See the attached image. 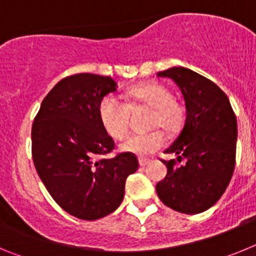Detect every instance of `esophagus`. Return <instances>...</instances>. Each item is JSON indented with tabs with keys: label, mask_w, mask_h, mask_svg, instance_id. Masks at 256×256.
<instances>
[{
	"label": "esophagus",
	"mask_w": 256,
	"mask_h": 256,
	"mask_svg": "<svg viewBox=\"0 0 256 256\" xmlns=\"http://www.w3.org/2000/svg\"><path fill=\"white\" fill-rule=\"evenodd\" d=\"M138 162H140V165H141V166H146V165L150 162V159H148V158H140Z\"/></svg>",
	"instance_id": "1"
}]
</instances>
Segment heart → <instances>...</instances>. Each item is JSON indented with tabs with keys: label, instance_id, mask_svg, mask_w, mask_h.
Wrapping results in <instances>:
<instances>
[{
	"label": "heart",
	"instance_id": "heart-1",
	"mask_svg": "<svg viewBox=\"0 0 256 256\" xmlns=\"http://www.w3.org/2000/svg\"><path fill=\"white\" fill-rule=\"evenodd\" d=\"M150 108L148 126L155 128L148 133L133 134L122 144V150L136 155H148L159 150L164 144V134L177 133L186 120V106L172 96L166 86L159 82H144L133 86L126 92V105L112 96L102 98L98 115L106 132L115 140H123L130 130V110Z\"/></svg>",
	"mask_w": 256,
	"mask_h": 256
}]
</instances>
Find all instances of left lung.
<instances>
[{
	"mask_svg": "<svg viewBox=\"0 0 256 256\" xmlns=\"http://www.w3.org/2000/svg\"><path fill=\"white\" fill-rule=\"evenodd\" d=\"M158 76L173 79L186 102V122L165 154L177 159L156 184L162 204L183 214H198L222 198L236 164L237 119L227 94L210 79L174 66ZM178 162L184 164L178 165Z\"/></svg>",
	"mask_w": 256,
	"mask_h": 256,
	"instance_id": "8db88e82",
	"label": "left lung"
}]
</instances>
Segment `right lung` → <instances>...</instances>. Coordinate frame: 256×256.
Segmentation results:
<instances>
[{"instance_id":"add662e5","label":"right lung","mask_w":256,"mask_h":256,"mask_svg":"<svg viewBox=\"0 0 256 256\" xmlns=\"http://www.w3.org/2000/svg\"><path fill=\"white\" fill-rule=\"evenodd\" d=\"M115 91L110 76H66L44 97L32 126V156L40 180L58 206L84 220L116 210L126 177L138 169L132 152L100 159L115 144L101 123L98 106Z\"/></svg>"}]
</instances>
